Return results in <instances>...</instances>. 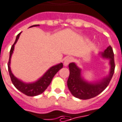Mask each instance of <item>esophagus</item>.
Returning a JSON list of instances; mask_svg holds the SVG:
<instances>
[{
	"label": "esophagus",
	"instance_id": "obj_1",
	"mask_svg": "<svg viewBox=\"0 0 122 122\" xmlns=\"http://www.w3.org/2000/svg\"><path fill=\"white\" fill-rule=\"evenodd\" d=\"M71 61H72V58L71 57L66 58L64 60V66H67L68 64H69Z\"/></svg>",
	"mask_w": 122,
	"mask_h": 122
}]
</instances>
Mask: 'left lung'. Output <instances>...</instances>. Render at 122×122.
<instances>
[{
    "instance_id": "obj_1",
    "label": "left lung",
    "mask_w": 122,
    "mask_h": 122,
    "mask_svg": "<svg viewBox=\"0 0 122 122\" xmlns=\"http://www.w3.org/2000/svg\"><path fill=\"white\" fill-rule=\"evenodd\" d=\"M99 55L102 58L109 60L111 67L108 75L98 81H87L82 76L81 69L75 63L71 62L69 64L70 76L67 82V87L72 95L75 97L81 99L93 98L101 94L111 81L115 68L112 48L111 46H108L104 52Z\"/></svg>"
}]
</instances>
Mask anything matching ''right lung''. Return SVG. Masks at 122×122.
Masks as SVG:
<instances>
[{
  "label": "right lung",
  "instance_id": "add662e5",
  "mask_svg": "<svg viewBox=\"0 0 122 122\" xmlns=\"http://www.w3.org/2000/svg\"><path fill=\"white\" fill-rule=\"evenodd\" d=\"M38 26L40 25H35L31 26L30 27ZM21 33H19L18 35L17 36L15 41L14 42V45L11 46V49H10V58H9L8 64L9 74H10V76L11 78L12 83L18 90H19L22 93H23L24 94H25L28 96H36L42 94L43 92L47 89V88L51 84L52 78L54 77L56 73L63 67V64L60 63L58 64L55 65V66H53L51 67H50L47 71L45 72L42 77H40L39 79L37 80L36 81L34 82H30V83L24 82L23 81H22L20 79H17V77H15L14 75L11 72V68H10V63H11V55L13 54L14 51V47H15V43L18 40V39L19 38V36L21 34Z\"/></svg>",
  "mask_w": 122,
  "mask_h": 122
}]
</instances>
